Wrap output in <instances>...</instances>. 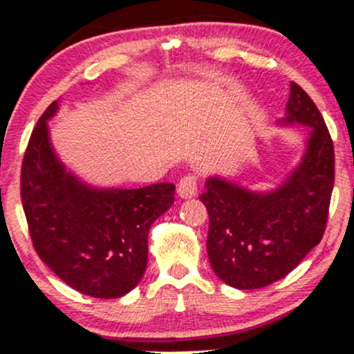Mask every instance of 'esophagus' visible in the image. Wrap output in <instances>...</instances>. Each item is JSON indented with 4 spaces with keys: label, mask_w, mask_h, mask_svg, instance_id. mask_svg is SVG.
Wrapping results in <instances>:
<instances>
[{
    "label": "esophagus",
    "mask_w": 354,
    "mask_h": 354,
    "mask_svg": "<svg viewBox=\"0 0 354 354\" xmlns=\"http://www.w3.org/2000/svg\"><path fill=\"white\" fill-rule=\"evenodd\" d=\"M198 192V176L193 173L185 174L178 183V195L181 198H193Z\"/></svg>",
    "instance_id": "34e87169"
}]
</instances>
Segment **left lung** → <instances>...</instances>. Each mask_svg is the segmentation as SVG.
<instances>
[{
    "label": "left lung",
    "mask_w": 354,
    "mask_h": 354,
    "mask_svg": "<svg viewBox=\"0 0 354 354\" xmlns=\"http://www.w3.org/2000/svg\"><path fill=\"white\" fill-rule=\"evenodd\" d=\"M284 124L309 126L301 165L275 192L254 193L208 178L200 200L209 216L212 269L235 289H260L286 277L321 242L335 185V146L319 109L290 82Z\"/></svg>",
    "instance_id": "obj_1"
}]
</instances>
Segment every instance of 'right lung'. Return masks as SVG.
Listing matches in <instances>:
<instances>
[{
	"instance_id": "1",
	"label": "right lung",
	"mask_w": 354,
	"mask_h": 354,
	"mask_svg": "<svg viewBox=\"0 0 354 354\" xmlns=\"http://www.w3.org/2000/svg\"><path fill=\"white\" fill-rule=\"evenodd\" d=\"M38 119L21 165V203L35 250L65 284L97 299L122 297L147 266V234L174 203V185L97 189L58 161L46 120Z\"/></svg>"
}]
</instances>
